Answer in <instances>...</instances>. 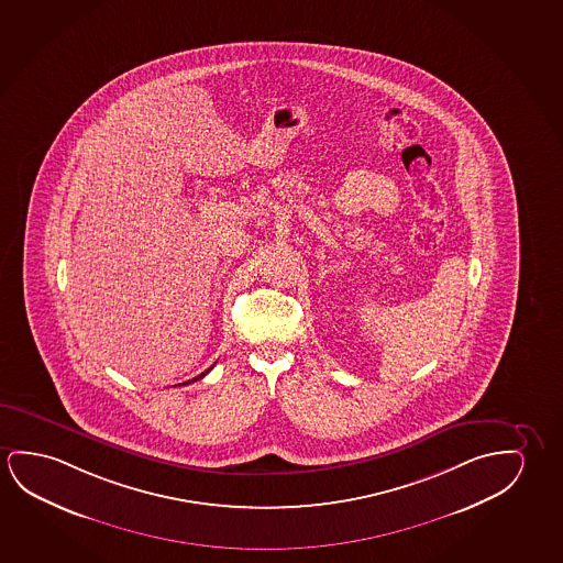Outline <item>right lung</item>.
Segmentation results:
<instances>
[{
    "label": "right lung",
    "instance_id": "add662e5",
    "mask_svg": "<svg viewBox=\"0 0 563 563\" xmlns=\"http://www.w3.org/2000/svg\"><path fill=\"white\" fill-rule=\"evenodd\" d=\"M213 369V367H210V369L203 371L202 375H198V377H194L192 380H198V378L206 377L210 371ZM192 380H188V383H192ZM188 383H183V385H188Z\"/></svg>",
    "mask_w": 563,
    "mask_h": 563
}]
</instances>
